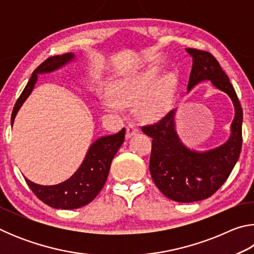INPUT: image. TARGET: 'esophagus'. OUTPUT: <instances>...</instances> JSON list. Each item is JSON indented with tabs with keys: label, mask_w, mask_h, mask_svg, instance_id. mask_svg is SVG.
<instances>
[{
	"label": "esophagus",
	"mask_w": 254,
	"mask_h": 254,
	"mask_svg": "<svg viewBox=\"0 0 254 254\" xmlns=\"http://www.w3.org/2000/svg\"><path fill=\"white\" fill-rule=\"evenodd\" d=\"M137 132V127L135 124H128V126L127 127V137H130L132 136L133 134H135V133Z\"/></svg>",
	"instance_id": "obj_1"
}]
</instances>
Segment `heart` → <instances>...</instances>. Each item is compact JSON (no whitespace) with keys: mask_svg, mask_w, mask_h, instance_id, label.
Listing matches in <instances>:
<instances>
[{"mask_svg":"<svg viewBox=\"0 0 254 254\" xmlns=\"http://www.w3.org/2000/svg\"><path fill=\"white\" fill-rule=\"evenodd\" d=\"M173 77L165 76L159 80L156 71L124 78L114 86V98H107L106 106L110 110H119L121 106L139 105V113L142 118L153 120L167 112L171 101Z\"/></svg>","mask_w":254,"mask_h":254,"instance_id":"obj_1","label":"heart"}]
</instances>
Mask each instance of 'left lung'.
I'll use <instances>...</instances> for the list:
<instances>
[{"label": "left lung", "instance_id": "8db88e82", "mask_svg": "<svg viewBox=\"0 0 254 254\" xmlns=\"http://www.w3.org/2000/svg\"><path fill=\"white\" fill-rule=\"evenodd\" d=\"M186 51L192 57L188 91L200 81L210 80L231 97L235 117L227 142L206 152L191 151L182 143L175 131V110L158 122L141 127L143 133L152 137L149 169L153 183L166 197L179 203L212 196L229 178L242 148L243 111L229 77L208 51L192 48Z\"/></svg>", "mask_w": 254, "mask_h": 254}]
</instances>
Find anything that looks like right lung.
I'll return each instance as SVG.
<instances>
[{"label":"right lung","mask_w":254,"mask_h":254,"mask_svg":"<svg viewBox=\"0 0 254 254\" xmlns=\"http://www.w3.org/2000/svg\"><path fill=\"white\" fill-rule=\"evenodd\" d=\"M72 58H74L72 54L54 56V57L47 58L36 68L13 107L11 124H13L14 118L21 105L32 92L37 81V74L53 71L70 62ZM124 136H126V128L123 127L117 134L103 136L96 140L89 147L88 152L78 170L66 182L54 185V186H42L24 178L25 183L28 184L33 194L50 207L74 209L87 205L95 198L104 186L107 176H109L112 160L122 145Z\"/></svg>","instance_id":"right-lung-1"}]
</instances>
